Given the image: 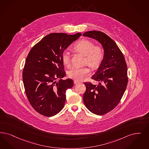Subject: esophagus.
Instances as JSON below:
<instances>
[{
    "mask_svg": "<svg viewBox=\"0 0 149 149\" xmlns=\"http://www.w3.org/2000/svg\"><path fill=\"white\" fill-rule=\"evenodd\" d=\"M74 83L75 84H77L79 83H80V81H77V80H74Z\"/></svg>",
    "mask_w": 149,
    "mask_h": 149,
    "instance_id": "obj_1",
    "label": "esophagus"
}]
</instances>
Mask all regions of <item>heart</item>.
<instances>
[{
	"mask_svg": "<svg viewBox=\"0 0 149 149\" xmlns=\"http://www.w3.org/2000/svg\"><path fill=\"white\" fill-rule=\"evenodd\" d=\"M74 49L85 56L84 64H88L93 69H96L100 65L104 57V50L100 45H95L92 41L82 39L74 45ZM62 61L64 65L70 64V54L65 51L62 55ZM91 73L88 66L73 68L68 72V77L74 80L80 81L88 77Z\"/></svg>",
	"mask_w": 149,
	"mask_h": 149,
	"instance_id": "obj_1",
	"label": "heart"
}]
</instances>
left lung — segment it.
Returning a JSON list of instances; mask_svg holds the SVG:
<instances>
[{"instance_id":"8db88e82","label":"left lung","mask_w":149,"mask_h":149,"mask_svg":"<svg viewBox=\"0 0 149 149\" xmlns=\"http://www.w3.org/2000/svg\"><path fill=\"white\" fill-rule=\"evenodd\" d=\"M83 36L97 40L102 46L104 57L97 70L91 79L98 85L85 82L83 96L85 107L93 113L102 115L116 107L126 88L127 68L123 54L116 42L100 31H89Z\"/></svg>"}]
</instances>
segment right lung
Wrapping results in <instances>:
<instances>
[{"instance_id":"right-lung-1","label":"right lung","mask_w":149,"mask_h":149,"mask_svg":"<svg viewBox=\"0 0 149 149\" xmlns=\"http://www.w3.org/2000/svg\"><path fill=\"white\" fill-rule=\"evenodd\" d=\"M81 36L52 33L30 50L24 65L23 81L27 98L38 113L53 116L64 107L66 91L74 84L71 79H62L66 75L62 55Z\"/></svg>"}]
</instances>
